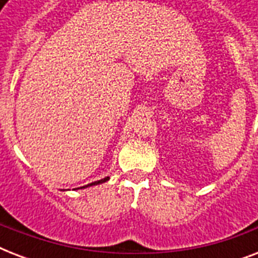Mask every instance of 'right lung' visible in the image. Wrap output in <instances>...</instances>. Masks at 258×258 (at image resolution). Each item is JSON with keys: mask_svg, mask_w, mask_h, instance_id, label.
Returning <instances> with one entry per match:
<instances>
[{"mask_svg": "<svg viewBox=\"0 0 258 258\" xmlns=\"http://www.w3.org/2000/svg\"><path fill=\"white\" fill-rule=\"evenodd\" d=\"M109 178L108 176H107V178H103V179H100V180H96V182H92V183H89V184H86V186H83L82 188H84V187H88V186H93V184H99V183H103V182H105V180H108Z\"/></svg>", "mask_w": 258, "mask_h": 258, "instance_id": "obj_1", "label": "right lung"}]
</instances>
